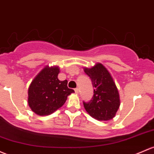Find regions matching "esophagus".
Wrapping results in <instances>:
<instances>
[{"mask_svg": "<svg viewBox=\"0 0 154 154\" xmlns=\"http://www.w3.org/2000/svg\"><path fill=\"white\" fill-rule=\"evenodd\" d=\"M74 91H75V93H78L79 92V88H74Z\"/></svg>", "mask_w": 154, "mask_h": 154, "instance_id": "34e87169", "label": "esophagus"}]
</instances>
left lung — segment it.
I'll return each mask as SVG.
<instances>
[{
    "mask_svg": "<svg viewBox=\"0 0 154 154\" xmlns=\"http://www.w3.org/2000/svg\"><path fill=\"white\" fill-rule=\"evenodd\" d=\"M84 72L90 77L94 88V95L83 106L90 116L97 120H109L119 108V95L111 74L102 64L97 63Z\"/></svg>",
    "mask_w": 154,
    "mask_h": 154,
    "instance_id": "obj_1",
    "label": "left lung"
}]
</instances>
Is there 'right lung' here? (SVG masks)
Here are the masks:
<instances>
[{
    "instance_id": "right-lung-1",
    "label": "right lung",
    "mask_w": 154,
    "mask_h": 154,
    "mask_svg": "<svg viewBox=\"0 0 154 154\" xmlns=\"http://www.w3.org/2000/svg\"><path fill=\"white\" fill-rule=\"evenodd\" d=\"M58 67H46L36 76L28 91L31 109L40 116L48 115L63 106L67 97L74 92L67 86L68 81H60Z\"/></svg>"
}]
</instances>
